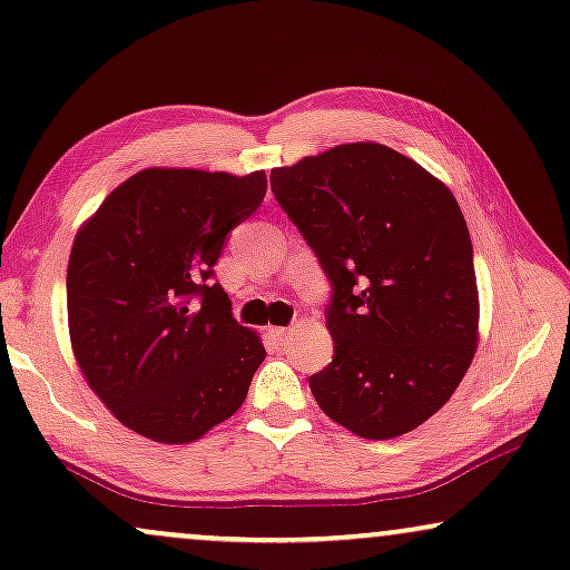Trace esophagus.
Wrapping results in <instances>:
<instances>
[{"label": "esophagus", "instance_id": "1", "mask_svg": "<svg viewBox=\"0 0 570 570\" xmlns=\"http://www.w3.org/2000/svg\"><path fill=\"white\" fill-rule=\"evenodd\" d=\"M289 328H284V326H273V328H267V337H271V342L273 345H278V347H284L286 342H289Z\"/></svg>", "mask_w": 570, "mask_h": 570}]
</instances>
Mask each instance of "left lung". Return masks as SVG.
Wrapping results in <instances>:
<instances>
[{"label":"left lung","instance_id":"obj_1","mask_svg":"<svg viewBox=\"0 0 570 570\" xmlns=\"http://www.w3.org/2000/svg\"><path fill=\"white\" fill-rule=\"evenodd\" d=\"M332 297L334 358L311 390L326 416L385 441L459 387L478 342L472 242L456 198L416 161L351 142L271 173Z\"/></svg>","mask_w":570,"mask_h":570}]
</instances>
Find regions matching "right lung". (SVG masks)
Returning a JSON list of instances; mask_svg holds the SVG:
<instances>
[{
	"label": "right lung",
	"mask_w": 570,
	"mask_h": 570,
	"mask_svg": "<svg viewBox=\"0 0 570 570\" xmlns=\"http://www.w3.org/2000/svg\"><path fill=\"white\" fill-rule=\"evenodd\" d=\"M265 173L142 169L102 202L68 259V328L89 387L121 424L190 443L242 406L265 347L215 281Z\"/></svg>",
	"instance_id": "obj_1"
}]
</instances>
